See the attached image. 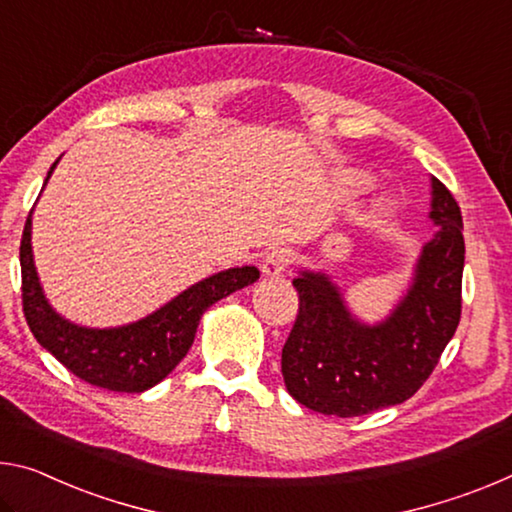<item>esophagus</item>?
<instances>
[{"label":"esophagus","instance_id":"obj_1","mask_svg":"<svg viewBox=\"0 0 512 512\" xmlns=\"http://www.w3.org/2000/svg\"><path fill=\"white\" fill-rule=\"evenodd\" d=\"M291 264V253L287 248H275L269 255L264 257L262 262V273L266 278H280L282 273L287 271V266Z\"/></svg>","mask_w":512,"mask_h":512}]
</instances>
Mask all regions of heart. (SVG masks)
<instances>
[{"label": "heart", "instance_id": "obj_1", "mask_svg": "<svg viewBox=\"0 0 512 512\" xmlns=\"http://www.w3.org/2000/svg\"><path fill=\"white\" fill-rule=\"evenodd\" d=\"M355 189H358V191H364V189H369V186H371V180H369V177H364V175H360V177H355Z\"/></svg>", "mask_w": 512, "mask_h": 512}]
</instances>
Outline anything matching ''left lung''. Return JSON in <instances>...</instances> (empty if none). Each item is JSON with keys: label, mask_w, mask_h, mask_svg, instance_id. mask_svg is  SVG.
<instances>
[{"label": "left lung", "mask_w": 512, "mask_h": 512, "mask_svg": "<svg viewBox=\"0 0 512 512\" xmlns=\"http://www.w3.org/2000/svg\"><path fill=\"white\" fill-rule=\"evenodd\" d=\"M437 230L412 264L383 319L364 321L323 269L300 266L298 316L282 348V378L294 399L321 415L360 417L408 401L431 376L460 321L465 239L458 202L431 177Z\"/></svg>", "instance_id": "left-lung-1"}]
</instances>
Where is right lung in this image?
<instances>
[{
	"label": "right lung",
	"mask_w": 512,
	"mask_h": 512,
	"mask_svg": "<svg viewBox=\"0 0 512 512\" xmlns=\"http://www.w3.org/2000/svg\"><path fill=\"white\" fill-rule=\"evenodd\" d=\"M59 159L47 170L43 189ZM31 216L34 209L24 225L20 243L22 305L29 328L36 342L68 371L111 392L141 394L159 385L189 353L202 314L221 298L253 285L259 278L255 266H234L186 287L168 303L136 321L111 328L81 326L56 312L40 285L31 248Z\"/></svg>",
	"instance_id": "add662e5"
}]
</instances>
